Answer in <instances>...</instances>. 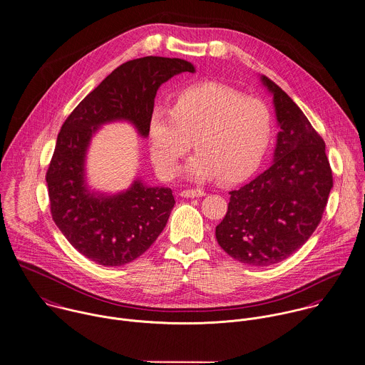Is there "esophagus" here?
<instances>
[{"label": "esophagus", "instance_id": "1", "mask_svg": "<svg viewBox=\"0 0 365 365\" xmlns=\"http://www.w3.org/2000/svg\"><path fill=\"white\" fill-rule=\"evenodd\" d=\"M206 193L200 189H186V190H182L180 192V196L182 197H186V199H193V197H202L205 196Z\"/></svg>", "mask_w": 365, "mask_h": 365}]
</instances>
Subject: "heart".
<instances>
[{
	"mask_svg": "<svg viewBox=\"0 0 365 365\" xmlns=\"http://www.w3.org/2000/svg\"><path fill=\"white\" fill-rule=\"evenodd\" d=\"M272 133V112L262 99L216 82L183 88L170 109H155L148 123L150 156L165 179L178 175L195 139L199 152L185 172L196 182L243 180L260 166Z\"/></svg>",
	"mask_w": 365,
	"mask_h": 365,
	"instance_id": "obj_1",
	"label": "heart"
}]
</instances>
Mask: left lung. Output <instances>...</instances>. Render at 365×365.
<instances>
[{
    "mask_svg": "<svg viewBox=\"0 0 365 365\" xmlns=\"http://www.w3.org/2000/svg\"><path fill=\"white\" fill-rule=\"evenodd\" d=\"M280 132L272 166L232 190L216 226L219 246L235 260L257 267L296 253L317 229L333 187L326 143L303 110L267 76Z\"/></svg>",
    "mask_w": 365,
    "mask_h": 365,
    "instance_id": "8db88e82",
    "label": "left lung"
}]
</instances>
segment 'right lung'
I'll use <instances>...</instances> for the list:
<instances>
[{"instance_id":"right-lung-1","label":"right lung","mask_w":365,"mask_h":365,"mask_svg":"<svg viewBox=\"0 0 365 365\" xmlns=\"http://www.w3.org/2000/svg\"><path fill=\"white\" fill-rule=\"evenodd\" d=\"M195 66L179 58L145 56L112 71L63 122L46 172L51 215L66 240L101 266H123L143 255L165 229L175 197L139 178L123 192L91 190L85 160L92 136L105 123L125 120L148 138L162 83Z\"/></svg>"}]
</instances>
